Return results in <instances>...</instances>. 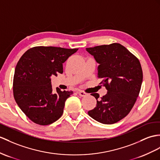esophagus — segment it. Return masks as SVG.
Masks as SVG:
<instances>
[{"label": "esophagus", "mask_w": 160, "mask_h": 160, "mask_svg": "<svg viewBox=\"0 0 160 160\" xmlns=\"http://www.w3.org/2000/svg\"><path fill=\"white\" fill-rule=\"evenodd\" d=\"M77 93H78V94H79L80 96H82V97L86 96L88 95V93L86 92H83L82 90H79V91L77 92Z\"/></svg>", "instance_id": "1"}]
</instances>
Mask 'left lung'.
I'll list each match as a JSON object with an SVG mask.
<instances>
[{
	"mask_svg": "<svg viewBox=\"0 0 160 160\" xmlns=\"http://www.w3.org/2000/svg\"><path fill=\"white\" fill-rule=\"evenodd\" d=\"M86 51L99 64L98 77L107 89L100 100L98 93H92L97 103L88 115L104 124L117 123L129 113L138 96L142 81L141 63L119 43L96 46Z\"/></svg>",
	"mask_w": 160,
	"mask_h": 160,
	"instance_id": "8db88e82",
	"label": "left lung"
}]
</instances>
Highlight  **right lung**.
<instances>
[{"instance_id":"right-lung-1","label":"right lung","mask_w":160,"mask_h":160,"mask_svg":"<svg viewBox=\"0 0 160 160\" xmlns=\"http://www.w3.org/2000/svg\"><path fill=\"white\" fill-rule=\"evenodd\" d=\"M78 49L38 46L23 54L16 65L13 91L15 102L34 123L46 126L62 115L72 91L53 92L51 77L63 72L62 64Z\"/></svg>"}]
</instances>
